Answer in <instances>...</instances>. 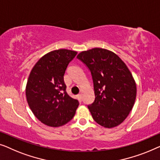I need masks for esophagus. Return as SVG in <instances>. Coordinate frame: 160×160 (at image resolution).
<instances>
[{
    "label": "esophagus",
    "mask_w": 160,
    "mask_h": 160,
    "mask_svg": "<svg viewBox=\"0 0 160 160\" xmlns=\"http://www.w3.org/2000/svg\"><path fill=\"white\" fill-rule=\"evenodd\" d=\"M77 97H78V99L80 101V102L82 101V95H81V94H78V95L77 96Z\"/></svg>",
    "instance_id": "obj_1"
}]
</instances>
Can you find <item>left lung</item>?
<instances>
[{
  "mask_svg": "<svg viewBox=\"0 0 160 160\" xmlns=\"http://www.w3.org/2000/svg\"><path fill=\"white\" fill-rule=\"evenodd\" d=\"M77 58L91 72L95 100L88 106L93 120L104 128L121 124L133 107L136 85L121 58L112 51L95 48Z\"/></svg>",
  "mask_w": 160,
  "mask_h": 160,
  "instance_id": "left-lung-1",
  "label": "left lung"
}]
</instances>
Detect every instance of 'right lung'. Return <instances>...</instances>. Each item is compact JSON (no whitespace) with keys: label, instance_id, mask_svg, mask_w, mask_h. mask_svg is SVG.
I'll return each instance as SVG.
<instances>
[{"label":"right lung","instance_id":"obj_1","mask_svg":"<svg viewBox=\"0 0 160 160\" xmlns=\"http://www.w3.org/2000/svg\"><path fill=\"white\" fill-rule=\"evenodd\" d=\"M77 53L67 49L53 51L40 58L31 71L27 101L32 113L45 125L59 127L75 115L79 102L67 94L64 75Z\"/></svg>","mask_w":160,"mask_h":160}]
</instances>
